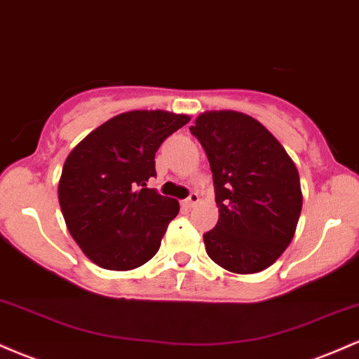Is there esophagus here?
Listing matches in <instances>:
<instances>
[{
	"label": "esophagus",
	"instance_id": "1",
	"mask_svg": "<svg viewBox=\"0 0 359 359\" xmlns=\"http://www.w3.org/2000/svg\"><path fill=\"white\" fill-rule=\"evenodd\" d=\"M199 199H201L199 194H197V192H192L191 196L187 197V199H184V201H182V205H184V208L191 209V208H194V205H196L197 203H199Z\"/></svg>",
	"mask_w": 359,
	"mask_h": 359
}]
</instances>
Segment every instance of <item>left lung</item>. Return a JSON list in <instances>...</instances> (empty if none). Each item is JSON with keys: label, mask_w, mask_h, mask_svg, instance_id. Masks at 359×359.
Listing matches in <instances>:
<instances>
[{"label": "left lung", "mask_w": 359, "mask_h": 359, "mask_svg": "<svg viewBox=\"0 0 359 359\" xmlns=\"http://www.w3.org/2000/svg\"><path fill=\"white\" fill-rule=\"evenodd\" d=\"M191 133L211 165L219 219L204 234L209 258L233 273H257L294 238L302 191L295 163L262 123L238 111H205Z\"/></svg>", "instance_id": "obj_1"}]
</instances>
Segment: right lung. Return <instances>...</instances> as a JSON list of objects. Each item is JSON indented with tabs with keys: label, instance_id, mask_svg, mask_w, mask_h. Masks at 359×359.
Segmentation results:
<instances>
[{
	"label": "right lung",
	"instance_id": "right-lung-1",
	"mask_svg": "<svg viewBox=\"0 0 359 359\" xmlns=\"http://www.w3.org/2000/svg\"><path fill=\"white\" fill-rule=\"evenodd\" d=\"M191 121L168 111H128L90 131L65 158L59 203L74 241L106 270L154 258L179 203L147 182L163 140Z\"/></svg>",
	"mask_w": 359,
	"mask_h": 359
}]
</instances>
